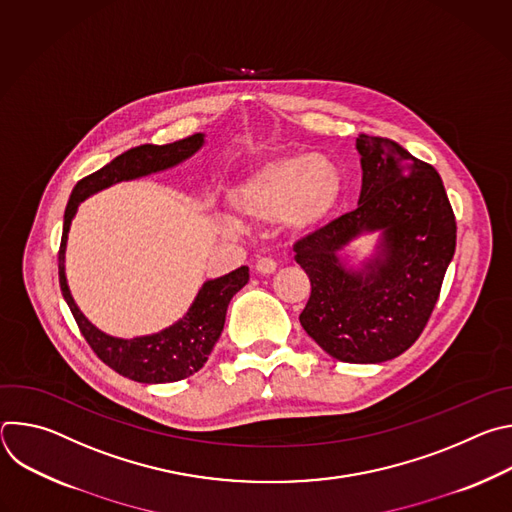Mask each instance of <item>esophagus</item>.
Listing matches in <instances>:
<instances>
[{
	"label": "esophagus",
	"instance_id": "obj_1",
	"mask_svg": "<svg viewBox=\"0 0 512 512\" xmlns=\"http://www.w3.org/2000/svg\"><path fill=\"white\" fill-rule=\"evenodd\" d=\"M275 269H277V263L273 259H269V257H261L255 263V271L261 273V275H271Z\"/></svg>",
	"mask_w": 512,
	"mask_h": 512
}]
</instances>
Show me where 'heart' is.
I'll return each instance as SVG.
<instances>
[{"label": "heart", "mask_w": 512, "mask_h": 512, "mask_svg": "<svg viewBox=\"0 0 512 512\" xmlns=\"http://www.w3.org/2000/svg\"><path fill=\"white\" fill-rule=\"evenodd\" d=\"M342 196L344 176L330 158L289 152L251 170L231 192V206L251 223H279L285 233L306 237L332 221ZM221 225L225 233L237 231L231 218Z\"/></svg>", "instance_id": "obj_1"}]
</instances>
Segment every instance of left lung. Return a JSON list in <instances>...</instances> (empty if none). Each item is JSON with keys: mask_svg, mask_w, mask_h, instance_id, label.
I'll use <instances>...</instances> for the list:
<instances>
[{"mask_svg": "<svg viewBox=\"0 0 512 512\" xmlns=\"http://www.w3.org/2000/svg\"><path fill=\"white\" fill-rule=\"evenodd\" d=\"M358 206L294 245L312 283L300 322L342 362L377 364L423 332L456 251V218L433 166L387 137L358 135ZM380 235L360 268L339 257L362 234Z\"/></svg>", "mask_w": 512, "mask_h": 512, "instance_id": "obj_1", "label": "left lung"}]
</instances>
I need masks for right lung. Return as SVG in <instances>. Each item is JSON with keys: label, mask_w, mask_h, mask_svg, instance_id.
<instances>
[{"label": "right lung", "mask_w": 512, "mask_h": 512, "mask_svg": "<svg viewBox=\"0 0 512 512\" xmlns=\"http://www.w3.org/2000/svg\"><path fill=\"white\" fill-rule=\"evenodd\" d=\"M204 145V133H194L186 139H178L166 145L145 143L139 148L127 150L113 162L97 170L95 174L83 178L72 188L64 210L62 241L58 251V279L62 296L75 316L85 340L91 344L95 354L111 367L115 373L145 385H160L182 381L204 367L208 354L212 352L216 340L221 338L225 328L227 308L233 296L249 281V267L243 265L223 277L208 279L198 289V294L188 308V312L172 326L137 338H117L99 330L87 320L72 298L66 273L64 255L68 243L70 223L75 218L79 206L89 196L127 180H137L156 172H164L192 158Z\"/></svg>", "instance_id": "add662e5"}]
</instances>
